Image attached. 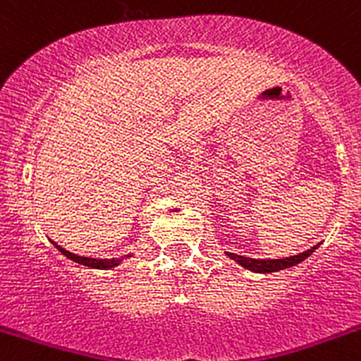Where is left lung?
Returning a JSON list of instances; mask_svg holds the SVG:
<instances>
[{
	"instance_id": "obj_1",
	"label": "left lung",
	"mask_w": 361,
	"mask_h": 361,
	"mask_svg": "<svg viewBox=\"0 0 361 361\" xmlns=\"http://www.w3.org/2000/svg\"><path fill=\"white\" fill-rule=\"evenodd\" d=\"M317 248L312 247L308 248L307 252H302L298 253V255H291V257H286V259H274V260H262V259H250V257H243V255H236V253H228L229 257H231L233 260H236V262L243 265L245 269H250V271H255V272H276V271H281V269H288L291 267V265H296L300 264L302 260L307 259L308 255H312V252H314Z\"/></svg>"
}]
</instances>
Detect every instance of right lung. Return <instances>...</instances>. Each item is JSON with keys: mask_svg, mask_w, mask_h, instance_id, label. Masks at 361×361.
<instances>
[{"mask_svg": "<svg viewBox=\"0 0 361 361\" xmlns=\"http://www.w3.org/2000/svg\"><path fill=\"white\" fill-rule=\"evenodd\" d=\"M54 247H56L58 250L63 253V255L68 257L70 260H73V262H77V264L87 265V267H94V269H111V267H114V265H118V264L121 262V259H90V257L75 255V253H71V252H68V250H65V248L58 247L56 243H54ZM126 257H130V255H126Z\"/></svg>", "mask_w": 361, "mask_h": 361, "instance_id": "obj_1", "label": "right lung"}]
</instances>
